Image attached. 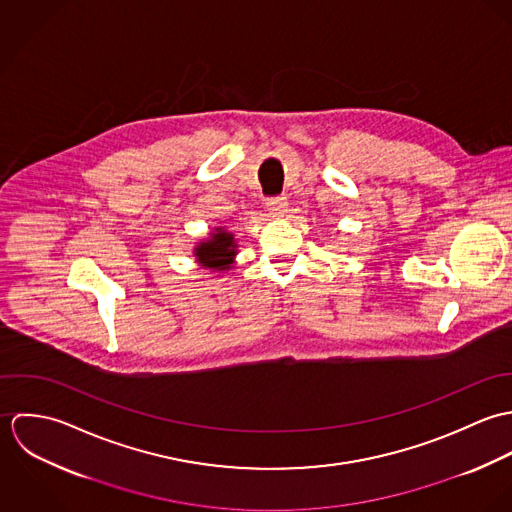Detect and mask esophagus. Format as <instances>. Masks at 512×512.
Listing matches in <instances>:
<instances>
[{"label":"esophagus","instance_id":"esophagus-1","mask_svg":"<svg viewBox=\"0 0 512 512\" xmlns=\"http://www.w3.org/2000/svg\"><path fill=\"white\" fill-rule=\"evenodd\" d=\"M266 207L272 215L282 217L288 211V199L286 197H272V199L266 201Z\"/></svg>","mask_w":512,"mask_h":512}]
</instances>
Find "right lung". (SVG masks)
Returning a JSON list of instances; mask_svg holds the SVG:
<instances>
[{"label": "right lung", "instance_id": "add662e5", "mask_svg": "<svg viewBox=\"0 0 512 512\" xmlns=\"http://www.w3.org/2000/svg\"><path fill=\"white\" fill-rule=\"evenodd\" d=\"M236 248H238V244L234 240V234L228 232L224 226H217L207 240L197 244L193 254L203 268L222 272L232 266Z\"/></svg>", "mask_w": 512, "mask_h": 512}]
</instances>
